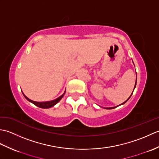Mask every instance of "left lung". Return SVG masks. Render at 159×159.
I'll use <instances>...</instances> for the list:
<instances>
[{
	"label": "left lung",
	"instance_id": "8db88e82",
	"mask_svg": "<svg viewBox=\"0 0 159 159\" xmlns=\"http://www.w3.org/2000/svg\"><path fill=\"white\" fill-rule=\"evenodd\" d=\"M136 85H137V73H136V82H135V84H134V88H135V87H136ZM134 89H133V92H134ZM133 93H132V94H133ZM132 94H131V95L130 96V97L129 98H128L126 100V101H125V102H124L122 104H120V105H122V104H124V103H126V102H127V101L128 100H129V98H130L131 97V96H132ZM119 107V105H118V106H117V107H109V108H104V109H115V108H116V107Z\"/></svg>",
	"mask_w": 159,
	"mask_h": 159
}]
</instances>
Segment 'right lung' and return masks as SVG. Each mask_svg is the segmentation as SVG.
<instances>
[{"mask_svg":"<svg viewBox=\"0 0 159 159\" xmlns=\"http://www.w3.org/2000/svg\"><path fill=\"white\" fill-rule=\"evenodd\" d=\"M65 92H66V91L64 92V93L62 94L61 96H59V98H57V99L54 100H51V101H48V102H35V101H33V100H31V99H29V98L26 97L25 94H24V93H23V95L25 97V98L26 100L29 101L30 102L34 104L35 106L38 107L39 108H42V109H48V108H51L53 106H55L56 104L58 103L59 101L61 100L62 98L63 97L64 94H65Z\"/></svg>","mask_w":159,"mask_h":159,"instance_id":"add662e5","label":"right lung"}]
</instances>
